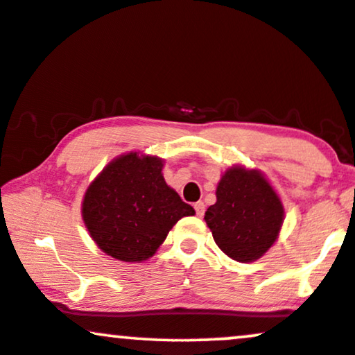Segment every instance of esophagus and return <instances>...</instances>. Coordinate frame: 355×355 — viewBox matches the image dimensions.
Wrapping results in <instances>:
<instances>
[{"label":"esophagus","mask_w":355,"mask_h":355,"mask_svg":"<svg viewBox=\"0 0 355 355\" xmlns=\"http://www.w3.org/2000/svg\"><path fill=\"white\" fill-rule=\"evenodd\" d=\"M195 211H196V216H203V213H205V203H203V201H198V203H195Z\"/></svg>","instance_id":"obj_1"}]
</instances>
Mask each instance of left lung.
I'll use <instances>...</instances> for the list:
<instances>
[{
	"label": "left lung",
	"instance_id": "1",
	"mask_svg": "<svg viewBox=\"0 0 355 355\" xmlns=\"http://www.w3.org/2000/svg\"><path fill=\"white\" fill-rule=\"evenodd\" d=\"M285 219L278 193L260 170L234 165L221 175L216 203L205 213L218 248L236 262H254L275 244Z\"/></svg>",
	"mask_w": 355,
	"mask_h": 355
}]
</instances>
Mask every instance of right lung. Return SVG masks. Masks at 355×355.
<instances>
[{"mask_svg":"<svg viewBox=\"0 0 355 355\" xmlns=\"http://www.w3.org/2000/svg\"><path fill=\"white\" fill-rule=\"evenodd\" d=\"M164 159L128 152L111 160L89 183L82 201L85 227L106 255L144 262L168 231L195 209L165 182Z\"/></svg>","mask_w":355,"mask_h":355,"instance_id":"obj_1","label":"right lung"}]
</instances>
